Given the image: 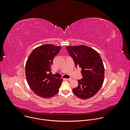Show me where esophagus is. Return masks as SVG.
<instances>
[{
  "label": "esophagus",
  "instance_id": "esophagus-1",
  "mask_svg": "<svg viewBox=\"0 0 130 130\" xmlns=\"http://www.w3.org/2000/svg\"><path fill=\"white\" fill-rule=\"evenodd\" d=\"M65 80H67V81H70L71 80V78H69V79H65Z\"/></svg>",
  "mask_w": 130,
  "mask_h": 130
}]
</instances>
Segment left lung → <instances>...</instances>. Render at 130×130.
Listing matches in <instances>:
<instances>
[{
    "mask_svg": "<svg viewBox=\"0 0 130 130\" xmlns=\"http://www.w3.org/2000/svg\"><path fill=\"white\" fill-rule=\"evenodd\" d=\"M67 50L76 66L82 68L83 78L78 80V86L72 89L82 99L93 97L102 86L104 67L99 53L85 45L67 46Z\"/></svg>",
    "mask_w": 130,
    "mask_h": 130,
    "instance_id": "obj_1",
    "label": "left lung"
}]
</instances>
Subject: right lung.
I'll return each instance as SVG.
<instances>
[{
	"instance_id": "obj_1",
	"label": "right lung",
	"mask_w": 130,
	"mask_h": 130,
	"mask_svg": "<svg viewBox=\"0 0 130 130\" xmlns=\"http://www.w3.org/2000/svg\"><path fill=\"white\" fill-rule=\"evenodd\" d=\"M61 47L45 44L35 48L26 62L25 72L27 82L34 93L48 98L56 95L63 79L56 78L50 74L53 60Z\"/></svg>"
}]
</instances>
